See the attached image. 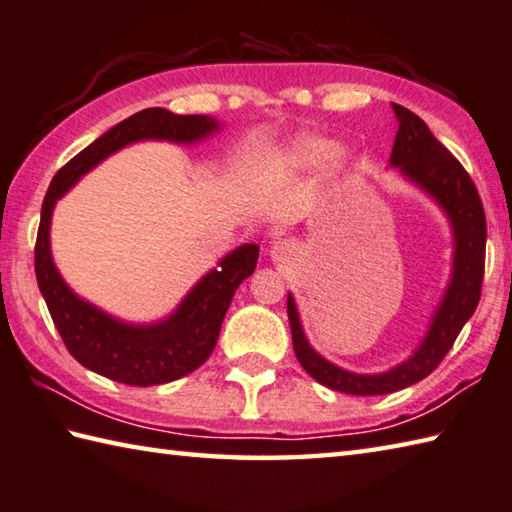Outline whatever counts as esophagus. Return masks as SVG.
I'll return each mask as SVG.
<instances>
[{"label": "esophagus", "mask_w": 512, "mask_h": 512, "mask_svg": "<svg viewBox=\"0 0 512 512\" xmlns=\"http://www.w3.org/2000/svg\"><path fill=\"white\" fill-rule=\"evenodd\" d=\"M295 253V244L291 239H277L273 241L271 246V257L275 259V262H284V259H288Z\"/></svg>", "instance_id": "obj_1"}]
</instances>
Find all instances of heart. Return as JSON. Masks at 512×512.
<instances>
[{"label":"heart","mask_w":512,"mask_h":512,"mask_svg":"<svg viewBox=\"0 0 512 512\" xmlns=\"http://www.w3.org/2000/svg\"><path fill=\"white\" fill-rule=\"evenodd\" d=\"M324 161L340 163L342 152L336 150L327 138L304 136V138H297V141L288 147L280 159H277L275 167L277 172L282 174H297V172L315 170V167H320Z\"/></svg>","instance_id":"obj_1"}]
</instances>
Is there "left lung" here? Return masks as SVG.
<instances>
[{"label":"left lung","instance_id":"obj_1","mask_svg":"<svg viewBox=\"0 0 512 512\" xmlns=\"http://www.w3.org/2000/svg\"><path fill=\"white\" fill-rule=\"evenodd\" d=\"M392 107L398 118V132L389 161L394 167H401L407 179L432 194L450 217L454 230L452 282L421 347L412 353V358L385 374H351L315 353L304 338L293 297L288 295L286 311L291 322L293 349L300 365L320 385L353 396L392 394L430 376L445 353L452 349L463 324L475 313L481 297L483 266H486V215H483L475 181L454 159L448 147L436 141L414 111L401 105Z\"/></svg>","mask_w":512,"mask_h":512}]
</instances>
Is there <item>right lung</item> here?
Listing matches in <instances>:
<instances>
[{"mask_svg":"<svg viewBox=\"0 0 512 512\" xmlns=\"http://www.w3.org/2000/svg\"><path fill=\"white\" fill-rule=\"evenodd\" d=\"M217 123L208 116H179L163 107H150L125 118L96 138L80 154L60 167L46 190L40 228L35 241V277L42 297L58 329L64 347L82 367L123 385L150 387L190 374L208 360L217 345L221 322L237 286L255 273L259 248L244 244L232 250L192 288L170 318L152 327L123 324L96 306L73 295L55 271L49 228L55 201L76 183L82 174L114 154L127 143L143 138H163L174 143H194L212 134Z\"/></svg>","mask_w":512,"mask_h":512,"instance_id":"obj_1","label":"right lung"}]
</instances>
